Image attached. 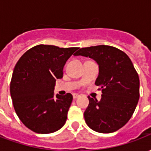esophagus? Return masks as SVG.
I'll return each instance as SVG.
<instances>
[{
  "label": "esophagus",
  "instance_id": "1",
  "mask_svg": "<svg viewBox=\"0 0 151 151\" xmlns=\"http://www.w3.org/2000/svg\"><path fill=\"white\" fill-rule=\"evenodd\" d=\"M73 99H77L78 97H79V95L78 94H76V93H74V94H73Z\"/></svg>",
  "mask_w": 151,
  "mask_h": 151
}]
</instances>
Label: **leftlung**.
I'll use <instances>...</instances> for the list:
<instances>
[{
	"label": "left lung",
	"instance_id": "1",
	"mask_svg": "<svg viewBox=\"0 0 151 151\" xmlns=\"http://www.w3.org/2000/svg\"><path fill=\"white\" fill-rule=\"evenodd\" d=\"M74 56H89L99 69L95 85L100 87L102 99L88 97L86 123L99 133H113L129 120L138 103L139 77L133 63L123 51L108 45L82 47Z\"/></svg>",
	"mask_w": 151,
	"mask_h": 151
}]
</instances>
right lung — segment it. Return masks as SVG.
I'll return each instance as SVG.
<instances>
[{"mask_svg": "<svg viewBox=\"0 0 151 151\" xmlns=\"http://www.w3.org/2000/svg\"><path fill=\"white\" fill-rule=\"evenodd\" d=\"M78 49L40 44L16 64L10 82L13 105L20 120L35 133H53L65 124L73 95L54 96L53 91L67 60Z\"/></svg>", "mask_w": 151, "mask_h": 151, "instance_id": "right-lung-1", "label": "right lung"}]
</instances>
